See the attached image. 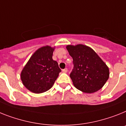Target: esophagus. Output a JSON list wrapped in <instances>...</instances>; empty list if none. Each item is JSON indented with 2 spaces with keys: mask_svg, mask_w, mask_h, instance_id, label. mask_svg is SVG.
Wrapping results in <instances>:
<instances>
[{
  "mask_svg": "<svg viewBox=\"0 0 126 126\" xmlns=\"http://www.w3.org/2000/svg\"><path fill=\"white\" fill-rule=\"evenodd\" d=\"M67 71H68V69H67V68H65V69L62 70V72H63V73H66Z\"/></svg>",
  "mask_w": 126,
  "mask_h": 126,
  "instance_id": "34e87169",
  "label": "esophagus"
}]
</instances>
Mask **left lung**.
I'll return each mask as SVG.
<instances>
[{
	"label": "left lung",
	"mask_w": 126,
	"mask_h": 126,
	"mask_svg": "<svg viewBox=\"0 0 126 126\" xmlns=\"http://www.w3.org/2000/svg\"><path fill=\"white\" fill-rule=\"evenodd\" d=\"M73 58L74 69L70 77L74 86L84 93L101 89L110 76L108 66L91 47L78 44L66 47Z\"/></svg>",
	"instance_id": "left-lung-1"
}]
</instances>
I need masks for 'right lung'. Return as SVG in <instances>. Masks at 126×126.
Here are the masks:
<instances>
[{
	"instance_id": "add662e5",
	"label": "right lung",
	"mask_w": 126,
	"mask_h": 126,
	"mask_svg": "<svg viewBox=\"0 0 126 126\" xmlns=\"http://www.w3.org/2000/svg\"><path fill=\"white\" fill-rule=\"evenodd\" d=\"M55 47L48 45L37 49L21 72L22 83L27 90L41 94L50 89L61 69L57 61L52 60Z\"/></svg>"
}]
</instances>
